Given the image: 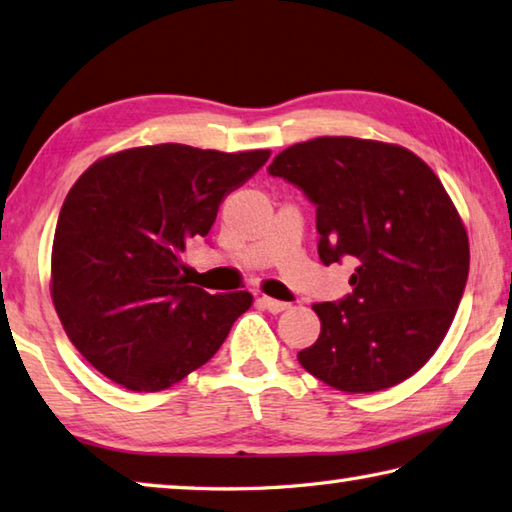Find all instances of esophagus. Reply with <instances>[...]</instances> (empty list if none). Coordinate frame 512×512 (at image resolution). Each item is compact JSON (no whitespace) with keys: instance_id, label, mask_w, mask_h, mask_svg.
<instances>
[{"instance_id":"esophagus-1","label":"esophagus","mask_w":512,"mask_h":512,"mask_svg":"<svg viewBox=\"0 0 512 512\" xmlns=\"http://www.w3.org/2000/svg\"><path fill=\"white\" fill-rule=\"evenodd\" d=\"M259 304H262L264 309H266V311H271V313H282V311H286V309H288V304H286V302L273 300V297H266V295L259 297Z\"/></svg>"}]
</instances>
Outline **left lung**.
Returning <instances> with one entry per match:
<instances>
[{
	"mask_svg": "<svg viewBox=\"0 0 512 512\" xmlns=\"http://www.w3.org/2000/svg\"><path fill=\"white\" fill-rule=\"evenodd\" d=\"M268 174L315 206L324 266L351 257V293L315 304L320 336L300 365L342 392H380L439 349L466 291V228L430 167L398 145L322 136L275 156Z\"/></svg>",
	"mask_w": 512,
	"mask_h": 512,
	"instance_id": "1",
	"label": "left lung"
}]
</instances>
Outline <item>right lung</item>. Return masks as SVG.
I'll return each instance as SVG.
<instances>
[{
	"label": "right lung",
	"instance_id": "1",
	"mask_svg": "<svg viewBox=\"0 0 512 512\" xmlns=\"http://www.w3.org/2000/svg\"><path fill=\"white\" fill-rule=\"evenodd\" d=\"M268 156L134 147L100 159L69 190L55 226L51 295L69 340L100 374L132 392H161L224 345L253 295L192 286L181 255Z\"/></svg>",
	"mask_w": 512,
	"mask_h": 512
}]
</instances>
